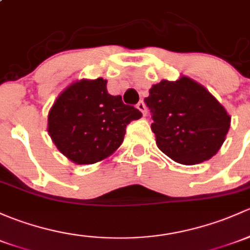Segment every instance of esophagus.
<instances>
[{
  "mask_svg": "<svg viewBox=\"0 0 250 250\" xmlns=\"http://www.w3.org/2000/svg\"><path fill=\"white\" fill-rule=\"evenodd\" d=\"M136 107H138V109L140 110L141 112H143L144 116H146L147 110H146V105H145V103H144V102H139V103L136 104Z\"/></svg>",
  "mask_w": 250,
  "mask_h": 250,
  "instance_id": "esophagus-1",
  "label": "esophagus"
}]
</instances>
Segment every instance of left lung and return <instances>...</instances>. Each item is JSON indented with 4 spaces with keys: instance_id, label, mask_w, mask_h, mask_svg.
<instances>
[{
    "instance_id": "8db88e82",
    "label": "left lung",
    "mask_w": 250,
    "mask_h": 250,
    "mask_svg": "<svg viewBox=\"0 0 250 250\" xmlns=\"http://www.w3.org/2000/svg\"><path fill=\"white\" fill-rule=\"evenodd\" d=\"M145 103L152 112L157 146L181 164L211 159L229 132L231 117L225 107L201 83L186 75L152 86Z\"/></svg>"
}]
</instances>
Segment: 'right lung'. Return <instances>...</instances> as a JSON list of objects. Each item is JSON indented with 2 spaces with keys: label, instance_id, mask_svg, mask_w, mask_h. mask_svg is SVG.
Returning <instances> with one entry per match:
<instances>
[{
  "label": "right lung",
  "instance_id": "right-lung-1",
  "mask_svg": "<svg viewBox=\"0 0 250 250\" xmlns=\"http://www.w3.org/2000/svg\"><path fill=\"white\" fill-rule=\"evenodd\" d=\"M103 78L81 79L57 97L48 115V133L63 156L75 164H94L121 146L125 128L143 114L111 96Z\"/></svg>",
  "mask_w": 250,
  "mask_h": 250
}]
</instances>
